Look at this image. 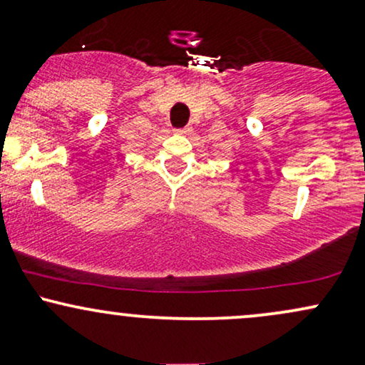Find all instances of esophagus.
Segmentation results:
<instances>
[{"mask_svg": "<svg viewBox=\"0 0 365 365\" xmlns=\"http://www.w3.org/2000/svg\"><path fill=\"white\" fill-rule=\"evenodd\" d=\"M180 133H183V135H188V133H192V127H185L180 130Z\"/></svg>", "mask_w": 365, "mask_h": 365, "instance_id": "1", "label": "esophagus"}]
</instances>
